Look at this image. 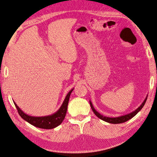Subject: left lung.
Returning a JSON list of instances; mask_svg holds the SVG:
<instances>
[{
  "instance_id": "1",
  "label": "left lung",
  "mask_w": 157,
  "mask_h": 157,
  "mask_svg": "<svg viewBox=\"0 0 157 157\" xmlns=\"http://www.w3.org/2000/svg\"><path fill=\"white\" fill-rule=\"evenodd\" d=\"M147 97H146V99H144L143 103H142L141 105H140V107H138L135 111H132V112L128 113V114L124 115V116H120V117H109L104 116H103V115H101L99 112H97V111L95 109H94V107L93 106V104H92V103H91V101H89V103H90V107H91V109L94 112V113H95L96 115V116L98 117L99 119L105 121H106V122H108V123L116 124H121V123L126 122V121H127L128 120H130L131 118L134 117L139 112V111H140L142 109V108L144 107L146 101H147Z\"/></svg>"
}]
</instances>
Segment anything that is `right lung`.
<instances>
[{"label":"right lung","mask_w":157,"mask_h":157,"mask_svg":"<svg viewBox=\"0 0 157 157\" xmlns=\"http://www.w3.org/2000/svg\"><path fill=\"white\" fill-rule=\"evenodd\" d=\"M73 89H74L70 90L68 93L67 94V95L66 96V98L64 101L63 103L62 104L61 107H60V109H59L55 113L50 115V116L44 117L30 116L29 115H27L26 113H24L23 111L17 105V104L15 102H14V103H15V105L17 108V111H18V113L20 115V116L24 120H25L28 123L37 128L43 129H52L58 126L63 121L66 116V113H67L70 95H71Z\"/></svg>","instance_id":"obj_1"}]
</instances>
